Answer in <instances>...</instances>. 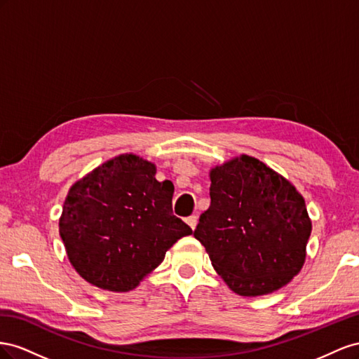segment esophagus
I'll use <instances>...</instances> for the list:
<instances>
[{"label": "esophagus", "mask_w": 359, "mask_h": 359, "mask_svg": "<svg viewBox=\"0 0 359 359\" xmlns=\"http://www.w3.org/2000/svg\"><path fill=\"white\" fill-rule=\"evenodd\" d=\"M197 222H198V218L196 217V215H191V217H188V218H187V224L189 225V227H191L192 230H196V227H197Z\"/></svg>", "instance_id": "esophagus-1"}]
</instances>
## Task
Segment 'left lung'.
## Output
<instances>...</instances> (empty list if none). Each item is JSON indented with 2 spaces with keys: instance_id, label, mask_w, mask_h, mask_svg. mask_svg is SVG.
Listing matches in <instances>:
<instances>
[{
  "instance_id": "obj_1",
  "label": "left lung",
  "mask_w": 359,
  "mask_h": 359,
  "mask_svg": "<svg viewBox=\"0 0 359 359\" xmlns=\"http://www.w3.org/2000/svg\"><path fill=\"white\" fill-rule=\"evenodd\" d=\"M210 206L194 236L213 269L241 296L281 289L302 269L311 221L281 174L248 155L210 170Z\"/></svg>"
}]
</instances>
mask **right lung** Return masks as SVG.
<instances>
[{
	"mask_svg": "<svg viewBox=\"0 0 359 359\" xmlns=\"http://www.w3.org/2000/svg\"><path fill=\"white\" fill-rule=\"evenodd\" d=\"M155 174V163L126 153L69 189L60 236L72 266L96 287L135 289L174 243L192 233L172 215V183L158 182Z\"/></svg>",
	"mask_w": 359,
	"mask_h": 359,
	"instance_id": "add662e5",
	"label": "right lung"
}]
</instances>
